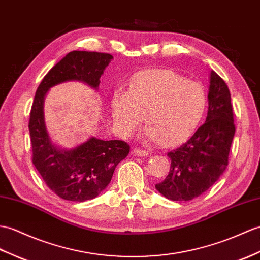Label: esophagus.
I'll use <instances>...</instances> for the list:
<instances>
[{
	"label": "esophagus",
	"instance_id": "1",
	"mask_svg": "<svg viewBox=\"0 0 260 260\" xmlns=\"http://www.w3.org/2000/svg\"><path fill=\"white\" fill-rule=\"evenodd\" d=\"M133 154L135 156H138V157H143V156H147L148 152L145 149H141V148H134L133 149Z\"/></svg>",
	"mask_w": 260,
	"mask_h": 260
}]
</instances>
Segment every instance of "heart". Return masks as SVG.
Here are the masks:
<instances>
[{
	"instance_id": "heart-1",
	"label": "heart",
	"mask_w": 260,
	"mask_h": 260,
	"mask_svg": "<svg viewBox=\"0 0 260 260\" xmlns=\"http://www.w3.org/2000/svg\"><path fill=\"white\" fill-rule=\"evenodd\" d=\"M207 102V90L201 82L189 81L171 70H153L133 76L127 92L117 89L112 96L111 110L122 135H131L145 115L149 140L175 145L196 131Z\"/></svg>"
}]
</instances>
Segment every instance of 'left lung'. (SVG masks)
Returning a JSON list of instances; mask_svg holds the SVG:
<instances>
[{"label":"left lung","instance_id":"8db88e82","mask_svg":"<svg viewBox=\"0 0 260 260\" xmlns=\"http://www.w3.org/2000/svg\"><path fill=\"white\" fill-rule=\"evenodd\" d=\"M208 113L188 141L167 153L171 170L155 187L171 201H191L208 190L225 172L235 135L231 93L225 81L210 72Z\"/></svg>","mask_w":260,"mask_h":260}]
</instances>
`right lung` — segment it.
I'll use <instances>...</instances> for the list:
<instances>
[{
    "instance_id": "1",
    "label": "right lung",
    "mask_w": 260,
    "mask_h": 260,
    "mask_svg": "<svg viewBox=\"0 0 260 260\" xmlns=\"http://www.w3.org/2000/svg\"><path fill=\"white\" fill-rule=\"evenodd\" d=\"M112 58L108 53L70 52L48 71L34 96L28 123L32 161L48 188L65 201L85 202L99 196L110 184L118 162L128 155L129 145L90 137L69 150L57 147L45 127L44 98L51 87L69 81H81L98 88Z\"/></svg>"
}]
</instances>
